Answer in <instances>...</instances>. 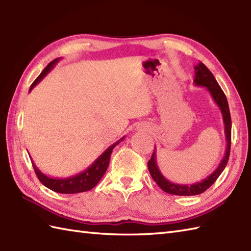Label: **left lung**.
<instances>
[{
    "label": "left lung",
    "mask_w": 251,
    "mask_h": 251,
    "mask_svg": "<svg viewBox=\"0 0 251 251\" xmlns=\"http://www.w3.org/2000/svg\"><path fill=\"white\" fill-rule=\"evenodd\" d=\"M194 85L195 86H201L205 87L208 93L210 94L211 98L214 99L218 108L220 109V112L222 114L223 119V124H225V135L226 139V153L225 156L221 159L219 164L214 173H211L209 176H207V178L202 179L200 182H195L192 184H179V183H174L172 181L167 180L164 177L163 174L159 170L156 162V154L155 150H154L152 157L150 161L148 162V168L150 175L152 176L153 180L155 181L157 185L161 188L163 191L166 192L169 194L174 195H180V196H191V195H197L201 194L202 192H205L209 186L215 183V181L219 178V176L222 174L223 170H225L228 156H230V149H231V130H232V121H231V114H230V109H228V103L225 93L219 86V84L216 81L214 76L208 68L204 65L202 62L197 63L194 67Z\"/></svg>",
    "instance_id": "8db88e82"
}]
</instances>
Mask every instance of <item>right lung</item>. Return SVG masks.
Here are the masks:
<instances>
[{
  "label": "right lung",
  "instance_id": "obj_1",
  "mask_svg": "<svg viewBox=\"0 0 251 251\" xmlns=\"http://www.w3.org/2000/svg\"><path fill=\"white\" fill-rule=\"evenodd\" d=\"M60 58H56L55 60H52L50 65H47V67L44 69L43 72H42L35 81L32 83L30 90L31 92L37 84H39L42 79H43L47 73L50 72V70L54 68L58 62H59ZM125 139V137L121 138L119 141H116L113 145L110 146L106 150L101 154L100 156H98L97 159H95L94 163L88 166L86 169H84L83 172H81L77 175L71 176L69 178H50L47 177L46 175L39 170L33 161L32 162V165H33V168L35 170V174L37 176V178L43 183L46 188L50 189L51 191H55L57 193H62V194H75V193H81V192H86L92 190L95 188L97 183L100 181V179L103 177L104 173L108 169L109 163H110V157L112 151L113 149L119 145L121 141Z\"/></svg>",
  "mask_w": 251,
  "mask_h": 251
}]
</instances>
